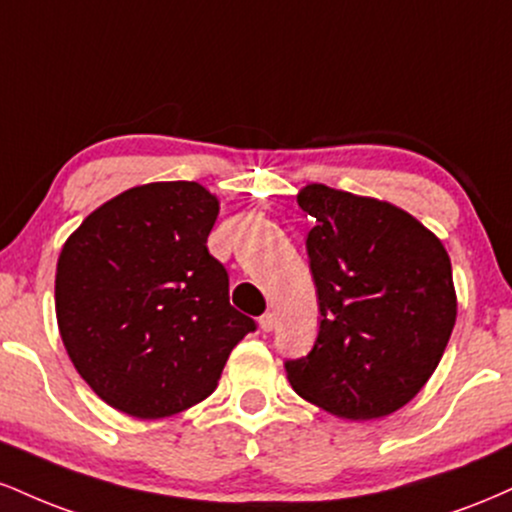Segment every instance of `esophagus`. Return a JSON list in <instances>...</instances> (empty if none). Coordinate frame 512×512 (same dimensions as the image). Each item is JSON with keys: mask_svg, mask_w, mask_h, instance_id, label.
Masks as SVG:
<instances>
[{"mask_svg": "<svg viewBox=\"0 0 512 512\" xmlns=\"http://www.w3.org/2000/svg\"><path fill=\"white\" fill-rule=\"evenodd\" d=\"M276 327V315L274 313H264L260 317V330L262 332H272Z\"/></svg>", "mask_w": 512, "mask_h": 512, "instance_id": "1", "label": "esophagus"}]
</instances>
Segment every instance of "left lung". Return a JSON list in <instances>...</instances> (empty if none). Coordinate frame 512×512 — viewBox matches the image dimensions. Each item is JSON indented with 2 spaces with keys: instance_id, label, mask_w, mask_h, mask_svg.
Returning a JSON list of instances; mask_svg holds the SVG:
<instances>
[{
  "instance_id": "8db88e82",
  "label": "left lung",
  "mask_w": 512,
  "mask_h": 512,
  "mask_svg": "<svg viewBox=\"0 0 512 512\" xmlns=\"http://www.w3.org/2000/svg\"><path fill=\"white\" fill-rule=\"evenodd\" d=\"M315 219L310 257L320 332L284 363L293 390L342 419L392 414L416 397L455 327L450 257L431 231L387 202L327 185L298 192Z\"/></svg>"
}]
</instances>
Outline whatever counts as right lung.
Here are the masks:
<instances>
[{"label":"right lung","mask_w":512,"mask_h":512,"mask_svg":"<svg viewBox=\"0 0 512 512\" xmlns=\"http://www.w3.org/2000/svg\"><path fill=\"white\" fill-rule=\"evenodd\" d=\"M219 199L199 182H149L88 214L57 260L64 349L103 402L163 419L216 390L255 320L228 303L209 255Z\"/></svg>","instance_id":"right-lung-1"}]
</instances>
